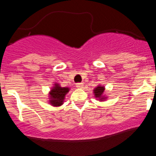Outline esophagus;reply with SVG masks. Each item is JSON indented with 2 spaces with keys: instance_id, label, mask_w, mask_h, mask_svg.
<instances>
[{
  "instance_id": "1",
  "label": "esophagus",
  "mask_w": 156,
  "mask_h": 156,
  "mask_svg": "<svg viewBox=\"0 0 156 156\" xmlns=\"http://www.w3.org/2000/svg\"><path fill=\"white\" fill-rule=\"evenodd\" d=\"M83 83H76V87L77 88L81 89V88H83Z\"/></svg>"
}]
</instances>
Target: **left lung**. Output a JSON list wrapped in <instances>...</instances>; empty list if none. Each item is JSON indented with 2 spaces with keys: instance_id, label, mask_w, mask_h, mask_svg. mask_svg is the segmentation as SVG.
<instances>
[{
  "instance_id": "1",
  "label": "left lung",
  "mask_w": 156,
  "mask_h": 156,
  "mask_svg": "<svg viewBox=\"0 0 156 156\" xmlns=\"http://www.w3.org/2000/svg\"><path fill=\"white\" fill-rule=\"evenodd\" d=\"M105 91V87L103 86H98L97 87L94 88V97L98 99L99 101H105L107 97L104 96L103 94H104Z\"/></svg>"
}]
</instances>
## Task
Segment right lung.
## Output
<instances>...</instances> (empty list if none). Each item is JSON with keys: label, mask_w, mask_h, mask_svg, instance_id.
<instances>
[{"label": "right lung", "mask_w": 156, "mask_h": 156, "mask_svg": "<svg viewBox=\"0 0 156 156\" xmlns=\"http://www.w3.org/2000/svg\"><path fill=\"white\" fill-rule=\"evenodd\" d=\"M69 91V87H62L58 83H55L49 92V101L53 106H60L63 104L66 94Z\"/></svg>", "instance_id": "obj_1"}]
</instances>
